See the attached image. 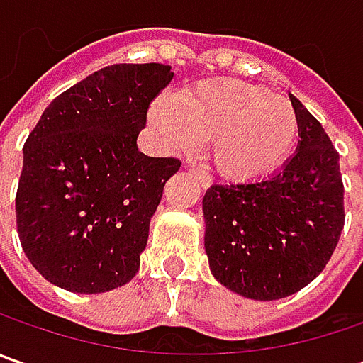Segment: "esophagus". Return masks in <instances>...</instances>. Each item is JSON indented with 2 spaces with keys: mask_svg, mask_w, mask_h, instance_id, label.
<instances>
[{
  "mask_svg": "<svg viewBox=\"0 0 363 363\" xmlns=\"http://www.w3.org/2000/svg\"><path fill=\"white\" fill-rule=\"evenodd\" d=\"M189 169L196 174V179H198V184H200L202 188H208V186H210V175L203 174V172H200V169H194L191 165H189Z\"/></svg>",
  "mask_w": 363,
  "mask_h": 363,
  "instance_id": "esophagus-1",
  "label": "esophagus"
}]
</instances>
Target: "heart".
<instances>
[{"instance_id": "1", "label": "heart", "mask_w": 363, "mask_h": 363, "mask_svg": "<svg viewBox=\"0 0 363 363\" xmlns=\"http://www.w3.org/2000/svg\"><path fill=\"white\" fill-rule=\"evenodd\" d=\"M149 119L177 153L212 141V165L230 182L271 174L299 139L295 106L234 78L203 80L175 101L161 96L149 108Z\"/></svg>"}]
</instances>
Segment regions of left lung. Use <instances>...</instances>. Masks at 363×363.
<instances>
[{"label":"left lung","mask_w":363,"mask_h":363,"mask_svg":"<svg viewBox=\"0 0 363 363\" xmlns=\"http://www.w3.org/2000/svg\"><path fill=\"white\" fill-rule=\"evenodd\" d=\"M291 105L299 117L295 155L267 179L218 184L203 196L210 271L246 299H283L309 285L343 230L340 155L293 94Z\"/></svg>","instance_id":"1"}]
</instances>
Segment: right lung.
<instances>
[{
    "mask_svg": "<svg viewBox=\"0 0 363 363\" xmlns=\"http://www.w3.org/2000/svg\"><path fill=\"white\" fill-rule=\"evenodd\" d=\"M174 78L165 64H113L56 96L23 145L16 196L34 269L72 293H106L139 271L149 222L174 157L137 149L149 103Z\"/></svg>",
    "mask_w": 363,
    "mask_h": 363,
    "instance_id": "1",
    "label": "right lung"
}]
</instances>
